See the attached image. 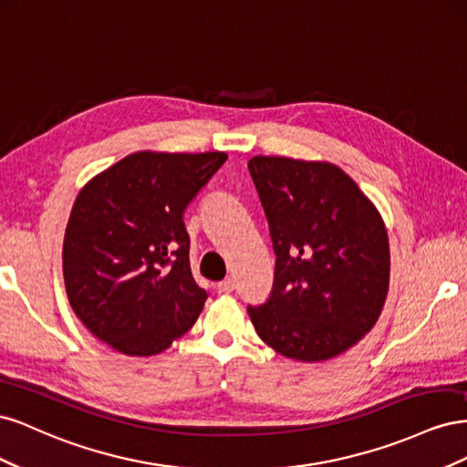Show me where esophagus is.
I'll list each match as a JSON object with an SVG mask.
<instances>
[{
    "label": "esophagus",
    "mask_w": 467,
    "mask_h": 467,
    "mask_svg": "<svg viewBox=\"0 0 467 467\" xmlns=\"http://www.w3.org/2000/svg\"><path fill=\"white\" fill-rule=\"evenodd\" d=\"M235 288V280L234 278H223L222 282H218V290L223 294H230Z\"/></svg>",
    "instance_id": "obj_1"
}]
</instances>
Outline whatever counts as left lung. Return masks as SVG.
<instances>
[{
    "instance_id": "1",
    "label": "left lung",
    "mask_w": 467,
    "mask_h": 467,
    "mask_svg": "<svg viewBox=\"0 0 467 467\" xmlns=\"http://www.w3.org/2000/svg\"><path fill=\"white\" fill-rule=\"evenodd\" d=\"M247 167L276 255L271 296L247 307L257 335L294 360L341 355L374 327L386 304L384 220L333 163L255 155Z\"/></svg>"
}]
</instances>
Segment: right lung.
<instances>
[{"instance_id":"1","label":"right lung","mask_w":467,"mask_h":467,"mask_svg":"<svg viewBox=\"0 0 467 467\" xmlns=\"http://www.w3.org/2000/svg\"><path fill=\"white\" fill-rule=\"evenodd\" d=\"M228 160L223 151L126 155L83 187L64 235L69 306L103 343L151 357L199 319L182 214Z\"/></svg>"}]
</instances>
